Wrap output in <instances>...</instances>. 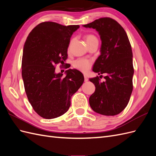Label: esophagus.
Instances as JSON below:
<instances>
[{
	"label": "esophagus",
	"mask_w": 156,
	"mask_h": 156,
	"mask_svg": "<svg viewBox=\"0 0 156 156\" xmlns=\"http://www.w3.org/2000/svg\"><path fill=\"white\" fill-rule=\"evenodd\" d=\"M84 82H87V81H88V79L87 75H84Z\"/></svg>",
	"instance_id": "esophagus-1"
}]
</instances>
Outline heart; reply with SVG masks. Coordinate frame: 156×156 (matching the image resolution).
<instances>
[{
	"instance_id": "obj_1",
	"label": "heart",
	"mask_w": 156,
	"mask_h": 156,
	"mask_svg": "<svg viewBox=\"0 0 156 156\" xmlns=\"http://www.w3.org/2000/svg\"><path fill=\"white\" fill-rule=\"evenodd\" d=\"M98 40L97 37L92 34H88L86 36L87 42L90 41L92 40ZM91 62L86 59H78L75 61L73 64V66L76 69L81 71L83 72H87L90 68Z\"/></svg>"
}]
</instances>
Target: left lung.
Listing matches in <instances>:
<instances>
[{"label": "left lung", "mask_w": 156, "mask_h": 156, "mask_svg": "<svg viewBox=\"0 0 156 156\" xmlns=\"http://www.w3.org/2000/svg\"><path fill=\"white\" fill-rule=\"evenodd\" d=\"M83 26L98 32L101 40L100 55L92 70L105 75L103 82L98 76L89 79L96 87L89 98L90 105L100 115H116L128 104L133 90V53L128 37L123 27L109 17Z\"/></svg>", "instance_id": "obj_1"}]
</instances>
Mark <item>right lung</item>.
<instances>
[{
	"instance_id": "obj_1",
	"label": "right lung",
	"mask_w": 156,
	"mask_h": 156,
	"mask_svg": "<svg viewBox=\"0 0 156 156\" xmlns=\"http://www.w3.org/2000/svg\"><path fill=\"white\" fill-rule=\"evenodd\" d=\"M79 28L43 22L33 29L25 43L22 78L25 92L35 112L44 119H55L66 112L72 96L84 82L77 69H68L64 77L55 73V66L66 60L70 37Z\"/></svg>"
}]
</instances>
